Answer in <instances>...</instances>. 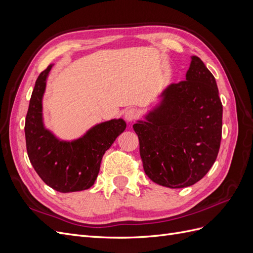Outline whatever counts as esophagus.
Wrapping results in <instances>:
<instances>
[{"label":"esophagus","instance_id":"esophagus-1","mask_svg":"<svg viewBox=\"0 0 253 253\" xmlns=\"http://www.w3.org/2000/svg\"><path fill=\"white\" fill-rule=\"evenodd\" d=\"M137 117H138V112H137V110L132 109V108L126 110V112H125V118H126V120L133 121Z\"/></svg>","mask_w":253,"mask_h":253}]
</instances>
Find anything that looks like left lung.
Returning a JSON list of instances; mask_svg holds the SVG:
<instances>
[{"mask_svg": "<svg viewBox=\"0 0 253 253\" xmlns=\"http://www.w3.org/2000/svg\"><path fill=\"white\" fill-rule=\"evenodd\" d=\"M159 98L133 126L143 170L160 186H192L211 169L220 145L223 105L215 78L192 56L186 80L170 84Z\"/></svg>", "mask_w": 253, "mask_h": 253, "instance_id": "left-lung-1", "label": "left lung"}]
</instances>
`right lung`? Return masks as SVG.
Returning <instances> with one entry per match:
<instances>
[{"instance_id": "add662e5", "label": "right lung", "mask_w": 253, "mask_h": 253, "mask_svg": "<svg viewBox=\"0 0 253 253\" xmlns=\"http://www.w3.org/2000/svg\"><path fill=\"white\" fill-rule=\"evenodd\" d=\"M53 64L38 77L25 120L26 149L30 163L41 179L62 193L86 190L95 183L106 150L125 131L124 119H112L91 126L83 136L62 140L45 127L43 96Z\"/></svg>"}]
</instances>
